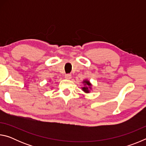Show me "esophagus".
<instances>
[{
  "label": "esophagus",
  "mask_w": 146,
  "mask_h": 146,
  "mask_svg": "<svg viewBox=\"0 0 146 146\" xmlns=\"http://www.w3.org/2000/svg\"><path fill=\"white\" fill-rule=\"evenodd\" d=\"M71 78V75L70 74H67V75H65V78L66 79H70Z\"/></svg>",
  "instance_id": "1"
}]
</instances>
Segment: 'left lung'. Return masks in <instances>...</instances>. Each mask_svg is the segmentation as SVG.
<instances>
[{"mask_svg":"<svg viewBox=\"0 0 146 146\" xmlns=\"http://www.w3.org/2000/svg\"><path fill=\"white\" fill-rule=\"evenodd\" d=\"M82 83L84 86L82 87V90L86 93H90L92 90V84L90 81L88 80V79H85L82 81Z\"/></svg>","mask_w":146,"mask_h":146,"instance_id":"left-lung-1","label":"left lung"}]
</instances>
